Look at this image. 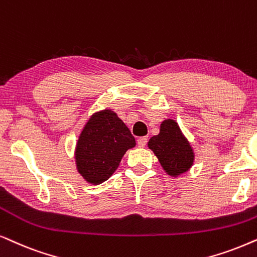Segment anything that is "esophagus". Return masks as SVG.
<instances>
[{
    "label": "esophagus",
    "instance_id": "esophagus-1",
    "mask_svg": "<svg viewBox=\"0 0 257 257\" xmlns=\"http://www.w3.org/2000/svg\"><path fill=\"white\" fill-rule=\"evenodd\" d=\"M147 141H148V138L147 136H142V138L138 139V145L140 148H143L147 145Z\"/></svg>",
    "mask_w": 257,
    "mask_h": 257
}]
</instances>
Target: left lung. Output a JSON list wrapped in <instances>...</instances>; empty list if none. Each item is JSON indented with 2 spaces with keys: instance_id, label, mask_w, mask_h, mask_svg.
I'll use <instances>...</instances> for the list:
<instances>
[{
  "instance_id": "left-lung-1",
  "label": "left lung",
  "mask_w": 257,
  "mask_h": 257,
  "mask_svg": "<svg viewBox=\"0 0 257 257\" xmlns=\"http://www.w3.org/2000/svg\"><path fill=\"white\" fill-rule=\"evenodd\" d=\"M148 147L170 176L186 173L193 166V149L174 119H164L161 123L160 134L149 140Z\"/></svg>"
}]
</instances>
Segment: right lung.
<instances>
[{"mask_svg": "<svg viewBox=\"0 0 257 257\" xmlns=\"http://www.w3.org/2000/svg\"><path fill=\"white\" fill-rule=\"evenodd\" d=\"M135 145L128 126L114 111L95 112L77 141L75 159L78 173L89 183L104 182L117 169L126 150Z\"/></svg>", "mask_w": 257, "mask_h": 257, "instance_id": "obj_1", "label": "right lung"}]
</instances>
